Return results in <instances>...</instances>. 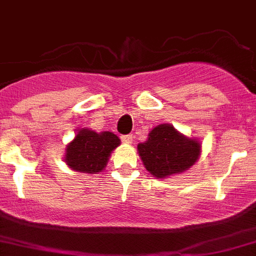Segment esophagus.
I'll return each instance as SVG.
<instances>
[{
	"instance_id": "esophagus-1",
	"label": "esophagus",
	"mask_w": 256,
	"mask_h": 256,
	"mask_svg": "<svg viewBox=\"0 0 256 256\" xmlns=\"http://www.w3.org/2000/svg\"><path fill=\"white\" fill-rule=\"evenodd\" d=\"M121 141L125 144H131L132 142V135H122L121 136Z\"/></svg>"
}]
</instances>
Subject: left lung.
<instances>
[{"label":"left lung","instance_id":"obj_1","mask_svg":"<svg viewBox=\"0 0 256 256\" xmlns=\"http://www.w3.org/2000/svg\"><path fill=\"white\" fill-rule=\"evenodd\" d=\"M144 167L157 178L180 174L194 164L200 146L196 140L180 135L172 125H158L148 138L138 146Z\"/></svg>","mask_w":256,"mask_h":256}]
</instances>
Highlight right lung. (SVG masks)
Returning a JSON list of instances; mask_svg holds the SVG:
<instances>
[{"mask_svg":"<svg viewBox=\"0 0 256 256\" xmlns=\"http://www.w3.org/2000/svg\"><path fill=\"white\" fill-rule=\"evenodd\" d=\"M118 144L120 138L115 134L109 131L98 134L82 128L66 146V162L74 171L96 174L106 166L110 154Z\"/></svg>","mask_w":256,"mask_h":256,"instance_id":"obj_1","label":"right lung"}]
</instances>
